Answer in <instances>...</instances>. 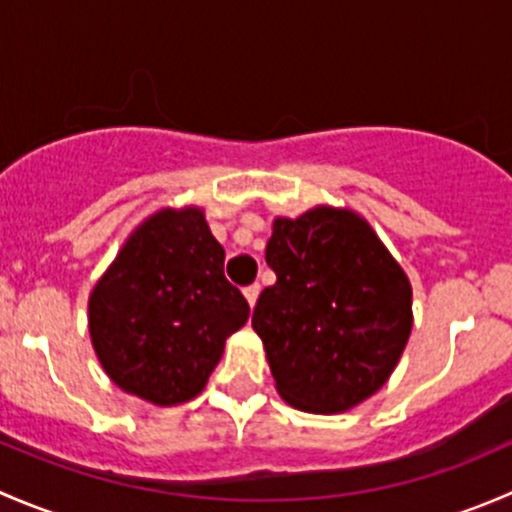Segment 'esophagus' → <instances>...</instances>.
<instances>
[{"label": "esophagus", "instance_id": "esophagus-1", "mask_svg": "<svg viewBox=\"0 0 512 512\" xmlns=\"http://www.w3.org/2000/svg\"><path fill=\"white\" fill-rule=\"evenodd\" d=\"M242 292H245V299L247 302H250V307H255V302H257V297H260V285H247L245 289H242Z\"/></svg>", "mask_w": 512, "mask_h": 512}]
</instances>
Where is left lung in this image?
Wrapping results in <instances>:
<instances>
[{"label":"left lung","instance_id":"obj_1","mask_svg":"<svg viewBox=\"0 0 512 512\" xmlns=\"http://www.w3.org/2000/svg\"><path fill=\"white\" fill-rule=\"evenodd\" d=\"M277 275L252 327L294 409L339 414L386 384L411 334V285L366 220L314 208L277 218L265 250Z\"/></svg>","mask_w":512,"mask_h":512}]
</instances>
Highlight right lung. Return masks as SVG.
<instances>
[{
	"instance_id": "right-lung-1",
	"label": "right lung",
	"mask_w": 512,
	"mask_h": 512,
	"mask_svg": "<svg viewBox=\"0 0 512 512\" xmlns=\"http://www.w3.org/2000/svg\"><path fill=\"white\" fill-rule=\"evenodd\" d=\"M225 250L198 208L138 227L89 299V332L113 384L158 406L188 401L250 304L225 277Z\"/></svg>"
}]
</instances>
